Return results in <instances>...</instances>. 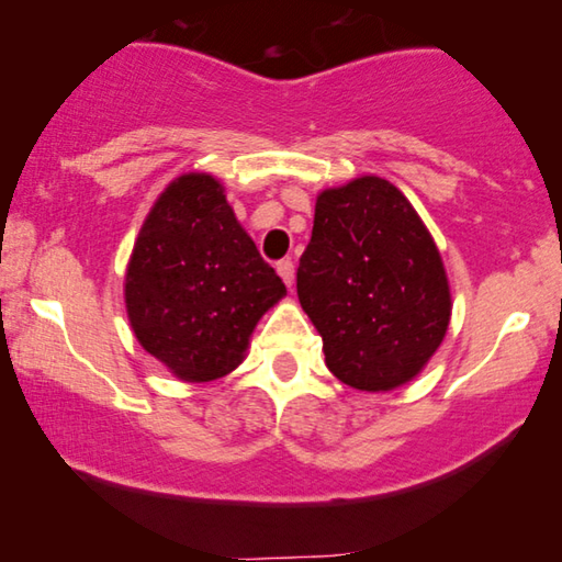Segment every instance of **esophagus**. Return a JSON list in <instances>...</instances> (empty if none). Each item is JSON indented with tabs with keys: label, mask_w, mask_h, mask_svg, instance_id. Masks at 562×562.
<instances>
[{
	"label": "esophagus",
	"mask_w": 562,
	"mask_h": 562,
	"mask_svg": "<svg viewBox=\"0 0 562 562\" xmlns=\"http://www.w3.org/2000/svg\"><path fill=\"white\" fill-rule=\"evenodd\" d=\"M276 271H279V276L289 289L294 286V263H291V260H281V263H276Z\"/></svg>",
	"instance_id": "1"
}]
</instances>
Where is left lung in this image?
I'll use <instances>...</instances> for the list:
<instances>
[{
  "mask_svg": "<svg viewBox=\"0 0 562 562\" xmlns=\"http://www.w3.org/2000/svg\"><path fill=\"white\" fill-rule=\"evenodd\" d=\"M296 294L325 363L358 391H391L429 363L450 325L440 250L409 199L381 176L325 189Z\"/></svg>",
  "mask_w": 562,
  "mask_h": 562,
  "instance_id": "obj_1",
  "label": "left lung"
}]
</instances>
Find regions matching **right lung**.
I'll return each mask as SVG.
<instances>
[{"mask_svg": "<svg viewBox=\"0 0 562 562\" xmlns=\"http://www.w3.org/2000/svg\"><path fill=\"white\" fill-rule=\"evenodd\" d=\"M286 296L210 173H183L150 206L125 273L130 327L179 381L245 360L258 319Z\"/></svg>", "mask_w": 562, "mask_h": 562, "instance_id": "1", "label": "right lung"}]
</instances>
